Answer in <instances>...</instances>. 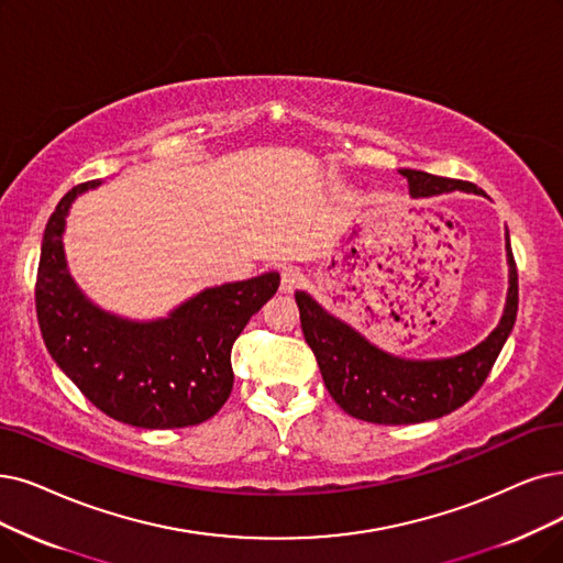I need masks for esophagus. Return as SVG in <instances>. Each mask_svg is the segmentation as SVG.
<instances>
[{"mask_svg": "<svg viewBox=\"0 0 563 563\" xmlns=\"http://www.w3.org/2000/svg\"><path fill=\"white\" fill-rule=\"evenodd\" d=\"M302 282H305V275L300 273V267L282 265V290L284 294H290V290L298 288Z\"/></svg>", "mask_w": 563, "mask_h": 563, "instance_id": "esophagus-1", "label": "esophagus"}]
</instances>
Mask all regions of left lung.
<instances>
[{"label": "left lung", "mask_w": 563, "mask_h": 563, "mask_svg": "<svg viewBox=\"0 0 563 563\" xmlns=\"http://www.w3.org/2000/svg\"><path fill=\"white\" fill-rule=\"evenodd\" d=\"M413 198L437 194H478L462 179H448L413 168L399 170ZM508 294L504 313L485 340L460 355L413 360L393 355L372 344L353 325L336 319L307 290H296L300 323L309 349L317 355L323 384L340 407L360 420L378 424H411L434 420L460 409L478 393L501 353L517 317V269L506 231Z\"/></svg>", "instance_id": "1"}]
</instances>
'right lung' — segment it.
I'll list each match as a JSON object with an SVG mask.
<instances>
[{
	"label": "right lung",
	"instance_id": "right-lung-1",
	"mask_svg": "<svg viewBox=\"0 0 563 563\" xmlns=\"http://www.w3.org/2000/svg\"><path fill=\"white\" fill-rule=\"evenodd\" d=\"M74 187L48 219L36 277V317L48 353L78 390L112 420L175 430L212 418L233 390L231 349L277 294L279 273L203 288L166 317L136 321L101 309L76 284L64 252Z\"/></svg>",
	"mask_w": 563,
	"mask_h": 563
}]
</instances>
